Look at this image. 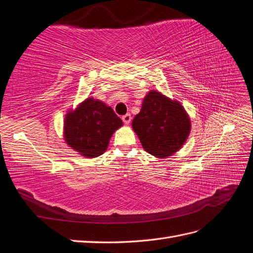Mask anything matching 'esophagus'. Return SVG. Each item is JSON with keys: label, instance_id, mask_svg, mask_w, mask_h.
<instances>
[{"label": "esophagus", "instance_id": "obj_1", "mask_svg": "<svg viewBox=\"0 0 253 253\" xmlns=\"http://www.w3.org/2000/svg\"><path fill=\"white\" fill-rule=\"evenodd\" d=\"M131 119H132V117H131L130 114H126L125 116H122V121L125 122L126 125H128V123H130V121H131Z\"/></svg>", "mask_w": 253, "mask_h": 253}]
</instances>
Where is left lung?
Instances as JSON below:
<instances>
[{
  "mask_svg": "<svg viewBox=\"0 0 253 253\" xmlns=\"http://www.w3.org/2000/svg\"><path fill=\"white\" fill-rule=\"evenodd\" d=\"M132 127L148 154L165 158L176 153L186 141L190 120L178 102L150 91L134 117Z\"/></svg>",
  "mask_w": 253,
  "mask_h": 253,
  "instance_id": "8db88e82",
  "label": "left lung"
}]
</instances>
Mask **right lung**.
Returning a JSON list of instances; mask_svg holds the SVG:
<instances>
[{"label":"right lung","instance_id":"right-lung-1","mask_svg":"<svg viewBox=\"0 0 253 253\" xmlns=\"http://www.w3.org/2000/svg\"><path fill=\"white\" fill-rule=\"evenodd\" d=\"M121 126V119L107 105L87 98L66 115L65 139L80 155L94 158L105 153L111 135Z\"/></svg>","mask_w":253,"mask_h":253}]
</instances>
